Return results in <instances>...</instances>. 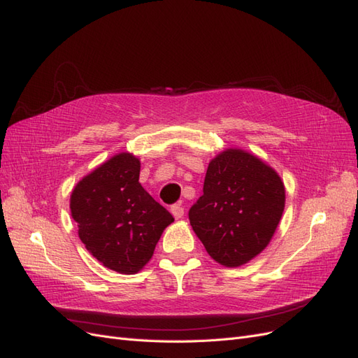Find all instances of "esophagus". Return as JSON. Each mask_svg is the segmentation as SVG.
Returning a JSON list of instances; mask_svg holds the SVG:
<instances>
[{"instance_id":"esophagus-1","label":"esophagus","mask_w":358,"mask_h":358,"mask_svg":"<svg viewBox=\"0 0 358 358\" xmlns=\"http://www.w3.org/2000/svg\"><path fill=\"white\" fill-rule=\"evenodd\" d=\"M171 213L176 219H181L182 216H185V208H182L180 203H173V206L171 207Z\"/></svg>"}]
</instances>
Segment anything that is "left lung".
I'll return each mask as SVG.
<instances>
[{"instance_id": "8db88e82", "label": "left lung", "mask_w": 358, "mask_h": 358, "mask_svg": "<svg viewBox=\"0 0 358 358\" xmlns=\"http://www.w3.org/2000/svg\"><path fill=\"white\" fill-rule=\"evenodd\" d=\"M285 198L283 181L270 165L241 148H227L208 163L203 195L189 220L214 261L240 267L268 246Z\"/></svg>"}]
</instances>
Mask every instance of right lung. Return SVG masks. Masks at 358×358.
Instances as JSON below:
<instances>
[{
  "label": "right lung",
  "instance_id": "obj_1",
  "mask_svg": "<svg viewBox=\"0 0 358 358\" xmlns=\"http://www.w3.org/2000/svg\"><path fill=\"white\" fill-rule=\"evenodd\" d=\"M141 162L118 152L79 180L70 195V213L85 249L121 274H135L151 259L172 214L139 182Z\"/></svg>",
  "mask_w": 358,
  "mask_h": 358
}]
</instances>
